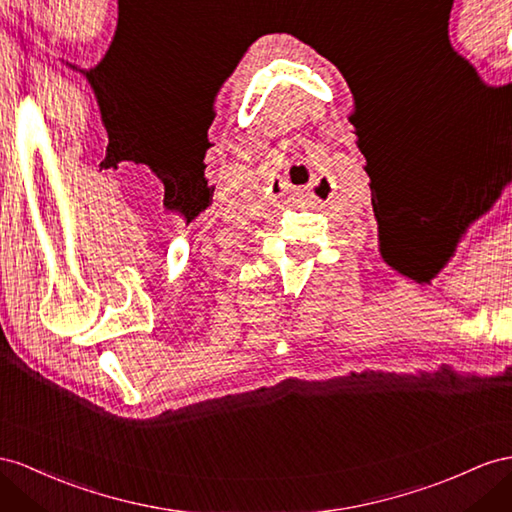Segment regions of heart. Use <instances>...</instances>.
<instances>
[{
	"label": "heart",
	"mask_w": 512,
	"mask_h": 512,
	"mask_svg": "<svg viewBox=\"0 0 512 512\" xmlns=\"http://www.w3.org/2000/svg\"><path fill=\"white\" fill-rule=\"evenodd\" d=\"M106 2H110V0H106ZM103 30V21H97V25L93 28V32H88V36H99V32Z\"/></svg>",
	"instance_id": "b5f03b06"
}]
</instances>
